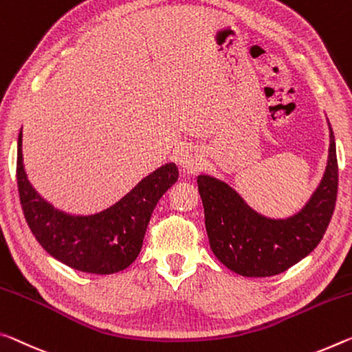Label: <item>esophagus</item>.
<instances>
[{
  "label": "esophagus",
  "mask_w": 352,
  "mask_h": 352,
  "mask_svg": "<svg viewBox=\"0 0 352 352\" xmlns=\"http://www.w3.org/2000/svg\"><path fill=\"white\" fill-rule=\"evenodd\" d=\"M200 164H202V156L199 155L196 148L185 147L178 153V166L185 172H194L197 170Z\"/></svg>",
  "instance_id": "1"
}]
</instances>
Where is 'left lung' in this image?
I'll return each instance as SVG.
<instances>
[{
	"label": "left lung",
	"instance_id": "8db88e82",
	"mask_svg": "<svg viewBox=\"0 0 352 352\" xmlns=\"http://www.w3.org/2000/svg\"><path fill=\"white\" fill-rule=\"evenodd\" d=\"M329 138V158L321 183L302 210L285 219L256 213L219 178L197 177L210 248L222 265L244 277H270L296 265L320 244L333 214L338 189L336 136L331 124Z\"/></svg>",
	"mask_w": 352,
	"mask_h": 352
}]
</instances>
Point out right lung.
Returning <instances> with one entry per match:
<instances>
[{
	"label": "right lung",
	"instance_id": "1",
	"mask_svg": "<svg viewBox=\"0 0 352 352\" xmlns=\"http://www.w3.org/2000/svg\"><path fill=\"white\" fill-rule=\"evenodd\" d=\"M21 136L20 131L16 185L25 219L38 244L60 263L91 274H114L130 266L141 252L156 204L177 182V166L166 163L158 167L100 213L70 214L54 208L28 180Z\"/></svg>",
	"mask_w": 352,
	"mask_h": 352
}]
</instances>
